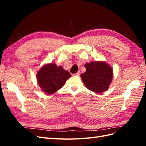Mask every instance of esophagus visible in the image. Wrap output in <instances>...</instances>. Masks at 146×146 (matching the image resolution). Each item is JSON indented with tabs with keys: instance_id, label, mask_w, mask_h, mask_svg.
<instances>
[{
	"instance_id": "obj_1",
	"label": "esophagus",
	"mask_w": 146,
	"mask_h": 146,
	"mask_svg": "<svg viewBox=\"0 0 146 146\" xmlns=\"http://www.w3.org/2000/svg\"><path fill=\"white\" fill-rule=\"evenodd\" d=\"M73 75H74V76H79V75H80V71H78L77 73L74 74Z\"/></svg>"
}]
</instances>
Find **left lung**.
Segmentation results:
<instances>
[{"mask_svg":"<svg viewBox=\"0 0 146 146\" xmlns=\"http://www.w3.org/2000/svg\"><path fill=\"white\" fill-rule=\"evenodd\" d=\"M86 72L80 77L86 88L97 93L107 91L113 78V69L105 61H93L85 64Z\"/></svg>","mask_w":146,"mask_h":146,"instance_id":"1","label":"left lung"}]
</instances>
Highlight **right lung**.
Listing matches in <instances>:
<instances>
[{
    "instance_id": "1",
    "label": "right lung",
    "mask_w": 146,
    "mask_h": 146,
    "mask_svg": "<svg viewBox=\"0 0 146 146\" xmlns=\"http://www.w3.org/2000/svg\"><path fill=\"white\" fill-rule=\"evenodd\" d=\"M71 77L62 66L54 63L44 65L36 74L39 86L48 94H52L63 87L66 81Z\"/></svg>"
}]
</instances>
